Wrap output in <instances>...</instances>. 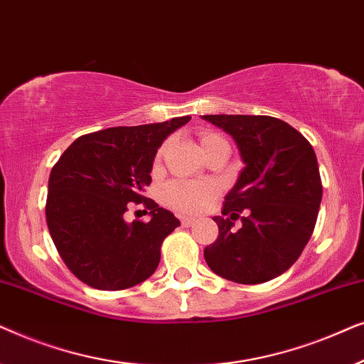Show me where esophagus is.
<instances>
[{"label": "esophagus", "instance_id": "obj_1", "mask_svg": "<svg viewBox=\"0 0 364 364\" xmlns=\"http://www.w3.org/2000/svg\"><path fill=\"white\" fill-rule=\"evenodd\" d=\"M181 223L183 227H192L193 223H196V218H193V217H182Z\"/></svg>", "mask_w": 364, "mask_h": 364}]
</instances>
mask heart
I'll return each instance as SVG.
<instances>
[{"label": "heart", "mask_w": 364, "mask_h": 364, "mask_svg": "<svg viewBox=\"0 0 364 364\" xmlns=\"http://www.w3.org/2000/svg\"><path fill=\"white\" fill-rule=\"evenodd\" d=\"M200 146L202 151L205 152L215 146L228 147V144L220 134L205 132L200 136ZM164 152H166V146L159 149L156 156V167L161 164ZM217 196L218 187L208 181H172L164 188V200H166L167 205L182 213L202 212Z\"/></svg>", "instance_id": "obj_1"}]
</instances>
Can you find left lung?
Wrapping results in <instances>:
<instances>
[{"mask_svg":"<svg viewBox=\"0 0 364 364\" xmlns=\"http://www.w3.org/2000/svg\"><path fill=\"white\" fill-rule=\"evenodd\" d=\"M230 134L245 167L227 193L218 238L203 257L213 273L255 285L285 273L310 240L323 186L311 144L270 116H202ZM242 211V227L232 228Z\"/></svg>","mask_w":364,"mask_h":364,"instance_id":"8db88e82","label":"left lung"}]
</instances>
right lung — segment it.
<instances>
[{
  "instance_id": "1",
  "label": "right lung",
  "mask_w": 364,
  "mask_h": 364,
  "mask_svg": "<svg viewBox=\"0 0 364 364\" xmlns=\"http://www.w3.org/2000/svg\"><path fill=\"white\" fill-rule=\"evenodd\" d=\"M191 116L77 137L54 164L46 222L66 267L97 290H126L156 272L161 245L181 222L144 197L157 149ZM144 203L149 223L127 224L128 203Z\"/></svg>"
}]
</instances>
